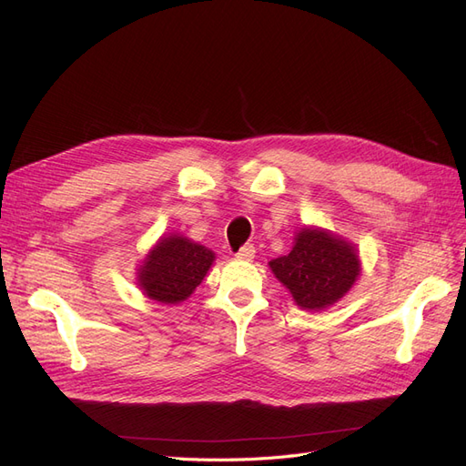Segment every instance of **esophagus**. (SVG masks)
<instances>
[{"label": "esophagus", "mask_w": 466, "mask_h": 466, "mask_svg": "<svg viewBox=\"0 0 466 466\" xmlns=\"http://www.w3.org/2000/svg\"><path fill=\"white\" fill-rule=\"evenodd\" d=\"M255 247H252V245H245V247H241V250H238L237 252V258L238 260H252V258H255Z\"/></svg>", "instance_id": "1"}]
</instances>
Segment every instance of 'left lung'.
I'll use <instances>...</instances> for the list:
<instances>
[{"label": "left lung", "instance_id": "1", "mask_svg": "<svg viewBox=\"0 0 466 466\" xmlns=\"http://www.w3.org/2000/svg\"><path fill=\"white\" fill-rule=\"evenodd\" d=\"M270 268L293 301L307 311L340 301L361 270L356 247L319 228H303L295 235L289 255L274 258Z\"/></svg>", "mask_w": 466, "mask_h": 466}]
</instances>
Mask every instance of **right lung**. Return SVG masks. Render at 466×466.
<instances>
[{"instance_id":"add662e5","label":"right lung","mask_w":466,"mask_h":466,"mask_svg":"<svg viewBox=\"0 0 466 466\" xmlns=\"http://www.w3.org/2000/svg\"><path fill=\"white\" fill-rule=\"evenodd\" d=\"M216 255L182 235H168L155 245L139 266L137 286L149 299L177 305L202 284Z\"/></svg>"}]
</instances>
